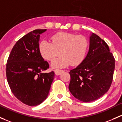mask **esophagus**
<instances>
[{
    "mask_svg": "<svg viewBox=\"0 0 122 122\" xmlns=\"http://www.w3.org/2000/svg\"><path fill=\"white\" fill-rule=\"evenodd\" d=\"M63 72H64L63 70H54L55 74H56V75H61V74H62V73Z\"/></svg>",
    "mask_w": 122,
    "mask_h": 122,
    "instance_id": "1",
    "label": "esophagus"
}]
</instances>
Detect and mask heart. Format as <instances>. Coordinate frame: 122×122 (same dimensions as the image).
I'll list each match as a JSON object with an SVG mask.
<instances>
[{
    "label": "heart",
    "instance_id": "heart-1",
    "mask_svg": "<svg viewBox=\"0 0 122 122\" xmlns=\"http://www.w3.org/2000/svg\"><path fill=\"white\" fill-rule=\"evenodd\" d=\"M52 43L42 41L38 49L45 60L52 61L61 54L51 64L53 68H62L70 65H79L83 62L88 49L86 38L81 35L60 32L51 37Z\"/></svg>",
    "mask_w": 122,
    "mask_h": 122
}]
</instances>
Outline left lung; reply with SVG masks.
Instances as JSON below:
<instances>
[{
  "label": "left lung",
  "mask_w": 122,
  "mask_h": 122,
  "mask_svg": "<svg viewBox=\"0 0 122 122\" xmlns=\"http://www.w3.org/2000/svg\"><path fill=\"white\" fill-rule=\"evenodd\" d=\"M115 60L108 45L92 33L89 51L83 62L70 71L69 90L79 101L89 102L105 95L111 87Z\"/></svg>",
  "instance_id": "left-lung-1"
}]
</instances>
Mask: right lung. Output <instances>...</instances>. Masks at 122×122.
Listing matches in <instances>:
<instances>
[{
  "label": "right lung",
  "mask_w": 122,
  "mask_h": 122,
  "mask_svg": "<svg viewBox=\"0 0 122 122\" xmlns=\"http://www.w3.org/2000/svg\"><path fill=\"white\" fill-rule=\"evenodd\" d=\"M46 29H37L16 42L7 61L6 73L10 89L19 101L31 106L47 98L54 72L43 73L49 68L38 49L40 34Z\"/></svg>",
  "instance_id": "right-lung-1"
}]
</instances>
